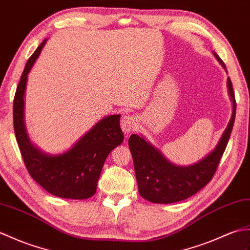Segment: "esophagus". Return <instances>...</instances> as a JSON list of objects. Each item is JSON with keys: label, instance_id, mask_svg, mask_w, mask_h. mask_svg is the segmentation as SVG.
Masks as SVG:
<instances>
[{"label": "esophagus", "instance_id": "esophagus-1", "mask_svg": "<svg viewBox=\"0 0 250 250\" xmlns=\"http://www.w3.org/2000/svg\"><path fill=\"white\" fill-rule=\"evenodd\" d=\"M137 124H138V120L135 115H125L124 118H122V121H121V127L125 132V135H128L129 132L135 130Z\"/></svg>", "mask_w": 250, "mask_h": 250}]
</instances>
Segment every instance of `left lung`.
I'll return each mask as SVG.
<instances>
[{"mask_svg":"<svg viewBox=\"0 0 250 250\" xmlns=\"http://www.w3.org/2000/svg\"><path fill=\"white\" fill-rule=\"evenodd\" d=\"M213 54L227 71L221 59L215 52ZM227 85L232 102L231 119L214 149L199 162L189 166L175 165L143 136L132 134L129 137L128 146L134 159L138 189L142 198L159 204L179 202L195 195L212 180L228 144L235 119L236 103L229 77Z\"/></svg>","mask_w":250,"mask_h":250,"instance_id":"1","label":"left lung"}]
</instances>
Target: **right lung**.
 <instances>
[{
    "mask_svg": "<svg viewBox=\"0 0 250 250\" xmlns=\"http://www.w3.org/2000/svg\"><path fill=\"white\" fill-rule=\"evenodd\" d=\"M48 40L26 62L14 99V128L17 142L31 176L53 196L83 200L96 192L97 182L108 155L124 140L120 114L107 115L77 140L67 151L48 154L32 143L25 124L27 76Z\"/></svg>",
    "mask_w": 250,
    "mask_h": 250,
    "instance_id": "right-lung-1",
    "label": "right lung"
}]
</instances>
